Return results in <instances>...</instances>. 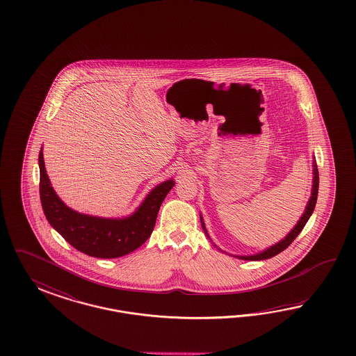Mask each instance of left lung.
Instances as JSON below:
<instances>
[{
    "label": "left lung",
    "mask_w": 356,
    "mask_h": 356,
    "mask_svg": "<svg viewBox=\"0 0 356 356\" xmlns=\"http://www.w3.org/2000/svg\"><path fill=\"white\" fill-rule=\"evenodd\" d=\"M312 183V195H311V198H309V201H308V204H307L305 211H304V214H302V218H300V220L298 222V225L292 228L291 232H290L287 236L284 237V238H282L280 243H277L275 245H273V247H270V248L262 250L261 253L250 254V256H235V257L240 259H247V261L268 259L274 257V256H277L278 253L283 252L284 249L287 248V247L291 244L292 241L298 237V235L302 232V229L304 228V226H305V223L308 222V219L312 216L314 206H316V202H317V194H318V170H317V164H316L314 161H313ZM201 223H202V228H204V231H205V234L207 235V231H206L205 223H204L202 216H201ZM207 237H209V235H207Z\"/></svg>",
    "instance_id": "1"
}]
</instances>
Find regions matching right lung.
I'll list each match as a JSON object with an SVG mask.
<instances>
[{
  "label": "right lung",
  "mask_w": 356,
  "mask_h": 356,
  "mask_svg": "<svg viewBox=\"0 0 356 356\" xmlns=\"http://www.w3.org/2000/svg\"><path fill=\"white\" fill-rule=\"evenodd\" d=\"M39 168L40 201L47 220L72 247L97 259H118L140 248L150 237L161 205L175 185L172 179L156 185L130 216L99 218L76 213L60 200L44 167L43 147Z\"/></svg>",
  "instance_id": "add662e5"
}]
</instances>
